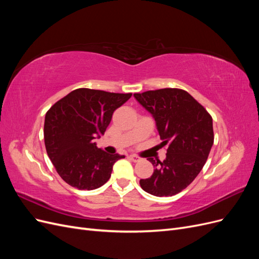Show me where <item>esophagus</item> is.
Here are the masks:
<instances>
[{"label":"esophagus","instance_id":"34e87169","mask_svg":"<svg viewBox=\"0 0 259 259\" xmlns=\"http://www.w3.org/2000/svg\"><path fill=\"white\" fill-rule=\"evenodd\" d=\"M130 159H131L133 162H139V161H140L139 156H137V155H135V154H131V155H130Z\"/></svg>","mask_w":259,"mask_h":259}]
</instances>
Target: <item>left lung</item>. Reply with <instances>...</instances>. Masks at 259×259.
<instances>
[{"mask_svg": "<svg viewBox=\"0 0 259 259\" xmlns=\"http://www.w3.org/2000/svg\"><path fill=\"white\" fill-rule=\"evenodd\" d=\"M134 97L154 119L161 145H167L163 162L148 159L155 168L151 177L140 179V187L155 197H171L189 186L204 166L214 144L213 120L183 90L148 91Z\"/></svg>", "mask_w": 259, "mask_h": 259, "instance_id": "obj_1", "label": "left lung"}]
</instances>
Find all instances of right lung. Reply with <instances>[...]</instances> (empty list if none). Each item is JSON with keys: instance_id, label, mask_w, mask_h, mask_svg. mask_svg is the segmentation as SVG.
Wrapping results in <instances>:
<instances>
[{"instance_id": "1", "label": "right lung", "mask_w": 259, "mask_h": 259, "mask_svg": "<svg viewBox=\"0 0 259 259\" xmlns=\"http://www.w3.org/2000/svg\"><path fill=\"white\" fill-rule=\"evenodd\" d=\"M132 94L77 89L58 100L46 112L44 142L59 176L80 190H94L111 176L113 164L125 158L97 148L115 109Z\"/></svg>"}]
</instances>
